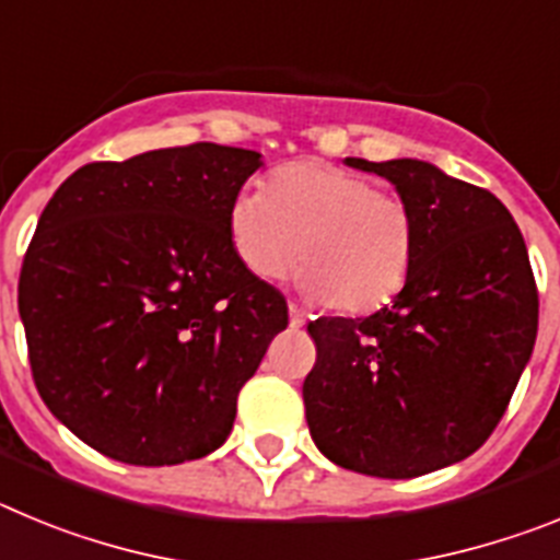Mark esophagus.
<instances>
[{"mask_svg": "<svg viewBox=\"0 0 560 560\" xmlns=\"http://www.w3.org/2000/svg\"><path fill=\"white\" fill-rule=\"evenodd\" d=\"M289 325H291V328H303V325H305L303 308H296L294 303L289 305Z\"/></svg>", "mask_w": 560, "mask_h": 560, "instance_id": "obj_1", "label": "esophagus"}]
</instances>
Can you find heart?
I'll return each instance as SVG.
<instances>
[{
    "instance_id": "b5f03b06",
    "label": "heart",
    "mask_w": 560,
    "mask_h": 560,
    "mask_svg": "<svg viewBox=\"0 0 560 560\" xmlns=\"http://www.w3.org/2000/svg\"><path fill=\"white\" fill-rule=\"evenodd\" d=\"M226 224L249 275L280 280L300 255V289L348 314L395 300L418 249V215L400 192L319 160L275 171L266 192H237Z\"/></svg>"
}]
</instances>
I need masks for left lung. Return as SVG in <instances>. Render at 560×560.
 I'll return each instance as SVG.
<instances>
[{
  "mask_svg": "<svg viewBox=\"0 0 560 560\" xmlns=\"http://www.w3.org/2000/svg\"><path fill=\"white\" fill-rule=\"evenodd\" d=\"M348 165L398 187L418 249L393 305L308 323L305 420L348 471L420 477L477 452L502 420L536 345V277L516 221L485 187L418 160Z\"/></svg>",
  "mask_w": 560,
  "mask_h": 560,
  "instance_id": "left-lung-1",
  "label": "left lung"
}]
</instances>
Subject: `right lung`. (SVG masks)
Here are the masks:
<instances>
[{
  "instance_id": "1",
  "label": "right lung",
  "mask_w": 560,
  "mask_h": 560,
  "mask_svg": "<svg viewBox=\"0 0 560 560\" xmlns=\"http://www.w3.org/2000/svg\"><path fill=\"white\" fill-rule=\"evenodd\" d=\"M260 153L215 142L78 167L44 207L19 275L30 373L95 452L179 465L232 432L237 393L289 325L230 244Z\"/></svg>"
}]
</instances>
